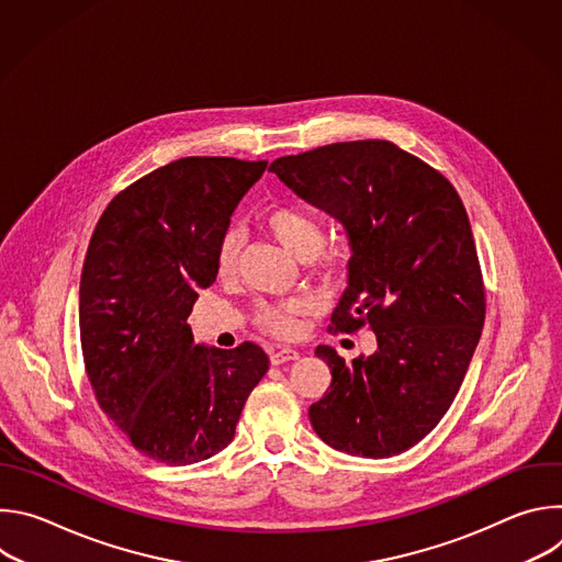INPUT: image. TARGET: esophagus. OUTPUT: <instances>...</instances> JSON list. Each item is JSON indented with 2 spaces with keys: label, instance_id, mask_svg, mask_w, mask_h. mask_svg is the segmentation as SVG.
<instances>
[{
  "label": "esophagus",
  "instance_id": "34e87169",
  "mask_svg": "<svg viewBox=\"0 0 562 562\" xmlns=\"http://www.w3.org/2000/svg\"><path fill=\"white\" fill-rule=\"evenodd\" d=\"M271 364H284V362H291V360H297L300 353L295 349H278V351H271Z\"/></svg>",
  "mask_w": 562,
  "mask_h": 562
}]
</instances>
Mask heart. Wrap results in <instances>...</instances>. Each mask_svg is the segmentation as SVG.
<instances>
[{"instance_id": "1", "label": "heart", "mask_w": 562, "mask_h": 562, "mask_svg": "<svg viewBox=\"0 0 562 562\" xmlns=\"http://www.w3.org/2000/svg\"><path fill=\"white\" fill-rule=\"evenodd\" d=\"M262 222L284 249H289L300 260L311 258L317 273L334 276L347 260V251L340 245H323V222L302 204H276L265 213ZM239 249H243V235H239V231H224L215 249V269L220 276H231L235 271ZM306 306L308 304L304 300L267 302L258 306L254 323L260 331L278 340H295L302 334V313Z\"/></svg>"}]
</instances>
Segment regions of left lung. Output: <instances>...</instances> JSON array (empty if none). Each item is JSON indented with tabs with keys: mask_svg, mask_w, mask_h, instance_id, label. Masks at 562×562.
Here are the masks:
<instances>
[{
	"mask_svg": "<svg viewBox=\"0 0 562 562\" xmlns=\"http://www.w3.org/2000/svg\"><path fill=\"white\" fill-rule=\"evenodd\" d=\"M269 171L345 224L353 256L329 331L369 327L378 342L353 362L315 349L331 386L311 405V425L351 456L403 453L449 412L485 325L464 204L440 171L386 139L284 155Z\"/></svg>",
	"mask_w": 562,
	"mask_h": 562,
	"instance_id": "8db88e82",
	"label": "left lung"
}]
</instances>
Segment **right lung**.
Masks as SVG:
<instances>
[{
  "label": "right lung",
  "instance_id": "obj_1",
  "mask_svg": "<svg viewBox=\"0 0 562 562\" xmlns=\"http://www.w3.org/2000/svg\"><path fill=\"white\" fill-rule=\"evenodd\" d=\"M267 162L182 157L104 209L79 282V340L100 409L144 456L193 464L235 436L269 371L254 342L206 349L187 317L215 282V249Z\"/></svg>",
  "mask_w": 562,
  "mask_h": 562
}]
</instances>
